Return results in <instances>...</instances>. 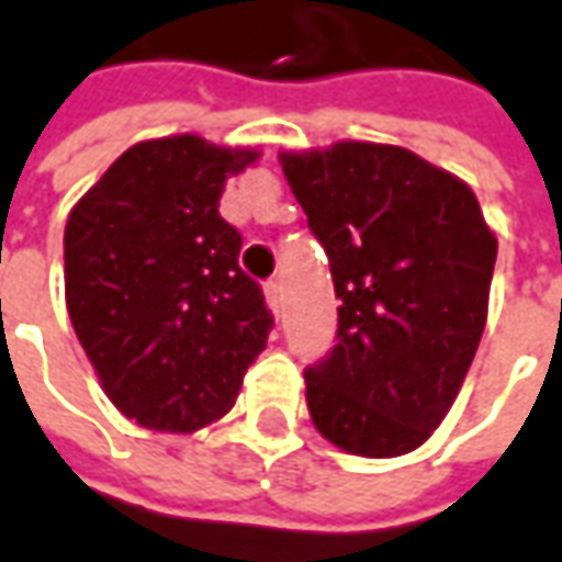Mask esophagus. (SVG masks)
<instances>
[{"label":"esophagus","instance_id":"34e87169","mask_svg":"<svg viewBox=\"0 0 562 562\" xmlns=\"http://www.w3.org/2000/svg\"><path fill=\"white\" fill-rule=\"evenodd\" d=\"M263 295H267V304H270V311H280L282 307V285L277 280H270L263 285Z\"/></svg>","mask_w":562,"mask_h":562}]
</instances>
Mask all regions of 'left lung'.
Masks as SVG:
<instances>
[{"label":"left lung","instance_id":"left-lung-1","mask_svg":"<svg viewBox=\"0 0 562 562\" xmlns=\"http://www.w3.org/2000/svg\"><path fill=\"white\" fill-rule=\"evenodd\" d=\"M280 161L341 301L336 345L304 370L311 419L348 454H407L473 363L497 239L473 189L407 148L339 143Z\"/></svg>","mask_w":562,"mask_h":562}]
</instances>
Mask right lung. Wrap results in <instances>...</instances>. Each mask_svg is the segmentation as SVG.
I'll return each mask as SVG.
<instances>
[{
  "instance_id": "1",
  "label": "right lung",
  "mask_w": 562,
  "mask_h": 562,
  "mask_svg": "<svg viewBox=\"0 0 562 562\" xmlns=\"http://www.w3.org/2000/svg\"><path fill=\"white\" fill-rule=\"evenodd\" d=\"M258 151L199 136L126 148L70 211L65 295L111 404L158 432L221 419L267 348L273 314L217 211Z\"/></svg>"
}]
</instances>
